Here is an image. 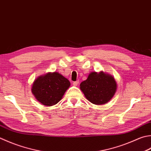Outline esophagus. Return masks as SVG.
Returning <instances> with one entry per match:
<instances>
[{"label": "esophagus", "mask_w": 151, "mask_h": 151, "mask_svg": "<svg viewBox=\"0 0 151 151\" xmlns=\"http://www.w3.org/2000/svg\"><path fill=\"white\" fill-rule=\"evenodd\" d=\"M78 83H79V81H75V82H73V84L74 86H76L78 85Z\"/></svg>", "instance_id": "esophagus-1"}]
</instances>
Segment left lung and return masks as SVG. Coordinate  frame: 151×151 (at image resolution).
Masks as SVG:
<instances>
[{"label": "left lung", "mask_w": 151, "mask_h": 151, "mask_svg": "<svg viewBox=\"0 0 151 151\" xmlns=\"http://www.w3.org/2000/svg\"><path fill=\"white\" fill-rule=\"evenodd\" d=\"M80 88L88 101L95 105H103L113 98L117 89V84L113 76L103 71L91 72Z\"/></svg>", "instance_id": "1"}]
</instances>
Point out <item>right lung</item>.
<instances>
[{
  "label": "right lung",
  "mask_w": 151,
  "mask_h": 151,
  "mask_svg": "<svg viewBox=\"0 0 151 151\" xmlns=\"http://www.w3.org/2000/svg\"><path fill=\"white\" fill-rule=\"evenodd\" d=\"M70 86L69 80L61 74L49 72L35 80L31 91L41 104L52 106L60 101Z\"/></svg>",
  "instance_id": "1"
}]
</instances>
